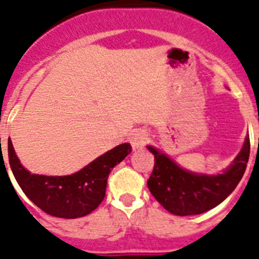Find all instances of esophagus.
Instances as JSON below:
<instances>
[{
  "instance_id": "1",
  "label": "esophagus",
  "mask_w": 259,
  "mask_h": 259,
  "mask_svg": "<svg viewBox=\"0 0 259 259\" xmlns=\"http://www.w3.org/2000/svg\"><path fill=\"white\" fill-rule=\"evenodd\" d=\"M148 141L149 135L146 134V131H144V130H137V131H135L134 134L131 135V137H130V142H131L132 148H134L135 150L144 148V146L148 144Z\"/></svg>"
}]
</instances>
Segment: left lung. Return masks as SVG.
<instances>
[{
	"mask_svg": "<svg viewBox=\"0 0 259 259\" xmlns=\"http://www.w3.org/2000/svg\"><path fill=\"white\" fill-rule=\"evenodd\" d=\"M154 164L148 187L164 209L176 215H193L207 212L222 203L240 182L250 153L249 136L232 164L218 175H200L184 169L164 153L148 146Z\"/></svg>",
	"mask_w": 259,
	"mask_h": 259,
	"instance_id": "left-lung-1",
	"label": "left lung"
}]
</instances>
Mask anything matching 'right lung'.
Segmentation results:
<instances>
[{
  "mask_svg": "<svg viewBox=\"0 0 259 259\" xmlns=\"http://www.w3.org/2000/svg\"><path fill=\"white\" fill-rule=\"evenodd\" d=\"M9 163L23 193L45 213L60 218H78L96 209L105 196L109 173L132 151L120 144L69 176H42L28 172L9 140Z\"/></svg>",
  "mask_w": 259,
  "mask_h": 259,
  "instance_id": "obj_1",
  "label": "right lung"
}]
</instances>
